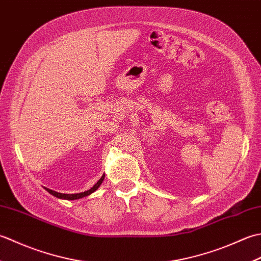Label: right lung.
<instances>
[{"instance_id": "right-lung-1", "label": "right lung", "mask_w": 261, "mask_h": 261, "mask_svg": "<svg viewBox=\"0 0 261 261\" xmlns=\"http://www.w3.org/2000/svg\"><path fill=\"white\" fill-rule=\"evenodd\" d=\"M104 179V175L99 178V180L96 182L95 185H94L91 190H88L86 192H83V193H77V194H62V193H58V192H55V191H51L49 190V188H46V190L51 194V195L56 196L58 198H63V199H69V201H71V199H77V198H82V197H85L87 195H90V194H92L93 192H95L97 188L99 187V185L102 184V181Z\"/></svg>"}]
</instances>
